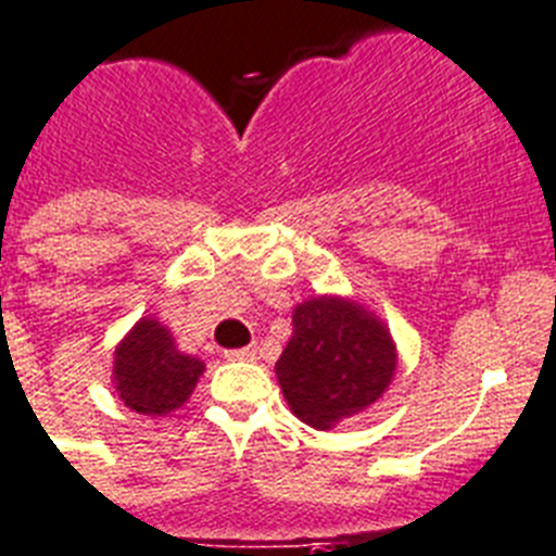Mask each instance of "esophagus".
<instances>
[{"instance_id":"34e87169","label":"esophagus","mask_w":556,"mask_h":556,"mask_svg":"<svg viewBox=\"0 0 556 556\" xmlns=\"http://www.w3.org/2000/svg\"><path fill=\"white\" fill-rule=\"evenodd\" d=\"M254 355H257V346H240V350L224 352L226 361H254Z\"/></svg>"}]
</instances>
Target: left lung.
Here are the masks:
<instances>
[{
  "mask_svg": "<svg viewBox=\"0 0 556 556\" xmlns=\"http://www.w3.org/2000/svg\"><path fill=\"white\" fill-rule=\"evenodd\" d=\"M392 336L355 302L318 296L293 311V336L277 361L282 394L302 422L327 431L389 389Z\"/></svg>",
  "mask_w": 556,
  "mask_h": 556,
  "instance_id": "1",
  "label": "left lung"
}]
</instances>
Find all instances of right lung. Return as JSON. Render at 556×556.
Masks as SVG:
<instances>
[{
    "mask_svg": "<svg viewBox=\"0 0 556 556\" xmlns=\"http://www.w3.org/2000/svg\"><path fill=\"white\" fill-rule=\"evenodd\" d=\"M204 364L176 350L170 330L142 318L114 352V383L137 414L164 417L187 403Z\"/></svg>",
    "mask_w": 556,
    "mask_h": 556,
    "instance_id": "1",
    "label": "right lung"
}]
</instances>
